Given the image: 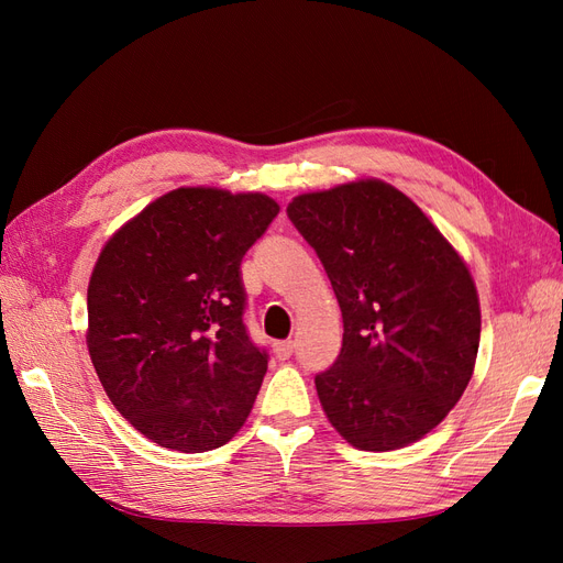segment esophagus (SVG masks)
Wrapping results in <instances>:
<instances>
[{"mask_svg":"<svg viewBox=\"0 0 563 563\" xmlns=\"http://www.w3.org/2000/svg\"><path fill=\"white\" fill-rule=\"evenodd\" d=\"M275 354L277 360H288L294 354V340H279V343H275Z\"/></svg>","mask_w":563,"mask_h":563,"instance_id":"34e87169","label":"esophagus"}]
</instances>
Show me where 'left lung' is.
Masks as SVG:
<instances>
[{
  "label": "left lung",
  "mask_w": 563,
  "mask_h": 563,
  "mask_svg": "<svg viewBox=\"0 0 563 563\" xmlns=\"http://www.w3.org/2000/svg\"><path fill=\"white\" fill-rule=\"evenodd\" d=\"M343 312V347L314 378L323 413L360 451L432 432L474 373L482 310L465 261L395 185L360 178L286 209Z\"/></svg>",
  "instance_id": "1"
}]
</instances>
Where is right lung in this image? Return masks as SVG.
<instances>
[{
	"instance_id": "right-lung-1",
	"label": "right lung",
	"mask_w": 563,
	"mask_h": 563,
	"mask_svg": "<svg viewBox=\"0 0 563 563\" xmlns=\"http://www.w3.org/2000/svg\"><path fill=\"white\" fill-rule=\"evenodd\" d=\"M279 213L263 192L178 187L119 228L87 294L106 395L155 444L213 451L242 430L267 371L244 327V253Z\"/></svg>"
}]
</instances>
